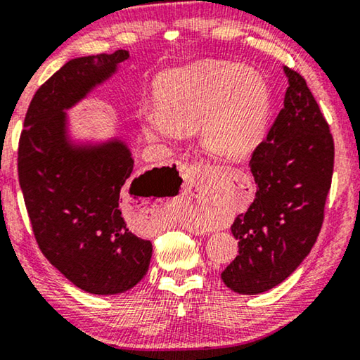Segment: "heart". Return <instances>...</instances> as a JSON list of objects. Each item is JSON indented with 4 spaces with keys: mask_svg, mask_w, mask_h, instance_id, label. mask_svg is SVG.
Wrapping results in <instances>:
<instances>
[{
    "mask_svg": "<svg viewBox=\"0 0 360 360\" xmlns=\"http://www.w3.org/2000/svg\"><path fill=\"white\" fill-rule=\"evenodd\" d=\"M157 106L141 111L152 142H173L202 127V147L228 160L248 157L264 137L270 90L259 72L205 61L163 74L155 85Z\"/></svg>",
    "mask_w": 360,
    "mask_h": 360,
    "instance_id": "b5f03b06",
    "label": "heart"
}]
</instances>
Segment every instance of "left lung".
<instances>
[{"label": "left lung", "instance_id": "left-lung-1", "mask_svg": "<svg viewBox=\"0 0 360 360\" xmlns=\"http://www.w3.org/2000/svg\"><path fill=\"white\" fill-rule=\"evenodd\" d=\"M284 106L254 150L257 192L231 233L239 255L221 273L238 294H260L283 283L314 248L323 223L335 163L328 122L304 77L284 66Z\"/></svg>", "mask_w": 360, "mask_h": 360}]
</instances>
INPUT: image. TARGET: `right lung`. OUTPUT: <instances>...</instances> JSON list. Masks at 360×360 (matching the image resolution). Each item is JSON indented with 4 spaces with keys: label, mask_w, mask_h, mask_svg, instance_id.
I'll list each match as a JSON object with an SVG mask.
<instances>
[{
    "label": "right lung",
    "mask_w": 360,
    "mask_h": 360,
    "mask_svg": "<svg viewBox=\"0 0 360 360\" xmlns=\"http://www.w3.org/2000/svg\"><path fill=\"white\" fill-rule=\"evenodd\" d=\"M129 51L68 61L37 90L19 141V184L39 248L79 289L111 296L146 276L152 243L127 228L131 195L157 191L153 168L132 179L134 158L121 137L79 141L68 111L115 76Z\"/></svg>",
    "instance_id": "obj_1"
}]
</instances>
